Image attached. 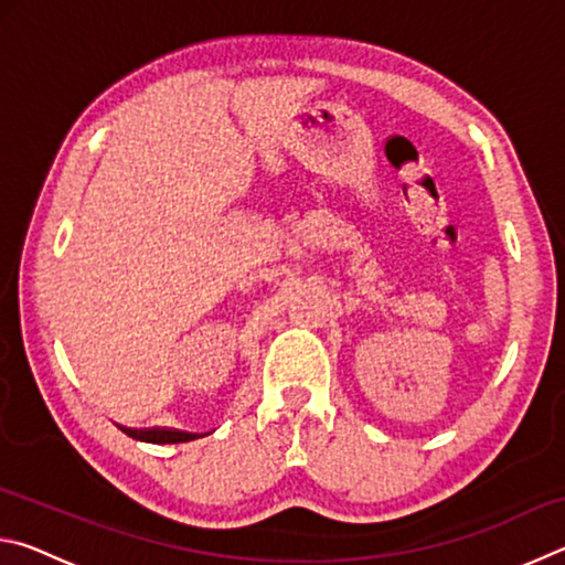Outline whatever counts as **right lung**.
Instances as JSON below:
<instances>
[{
  "instance_id": "add662e5",
  "label": "right lung",
  "mask_w": 565,
  "mask_h": 565,
  "mask_svg": "<svg viewBox=\"0 0 565 565\" xmlns=\"http://www.w3.org/2000/svg\"><path fill=\"white\" fill-rule=\"evenodd\" d=\"M121 431L131 438H137V441H147V444H184L199 438L196 434L177 431V428H124L121 426Z\"/></svg>"
}]
</instances>
